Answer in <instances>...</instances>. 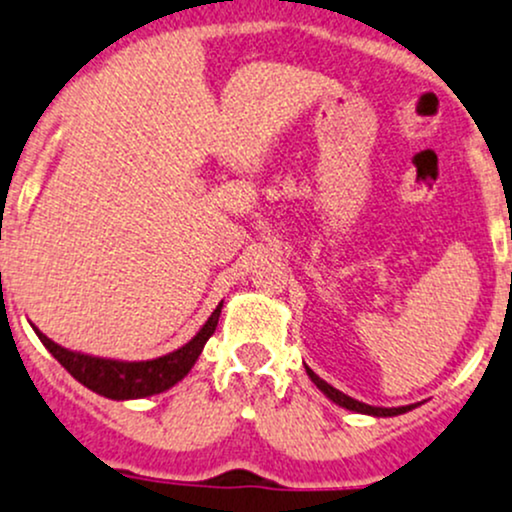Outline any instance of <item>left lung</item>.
Segmentation results:
<instances>
[{
  "instance_id": "1",
  "label": "left lung",
  "mask_w": 512,
  "mask_h": 512,
  "mask_svg": "<svg viewBox=\"0 0 512 512\" xmlns=\"http://www.w3.org/2000/svg\"><path fill=\"white\" fill-rule=\"evenodd\" d=\"M306 374L308 379L313 381V384L318 386L320 391L325 393V396L330 398L333 403H338L340 408H347V411H355V413H362V415H374V418H393V415H401V413H408L413 411L415 403H411V406H398V408H379V406H369V403H362L357 401V398L347 396V393H342L338 389H333V386L328 384V381H323L320 376L313 372L311 367H306Z\"/></svg>"
}]
</instances>
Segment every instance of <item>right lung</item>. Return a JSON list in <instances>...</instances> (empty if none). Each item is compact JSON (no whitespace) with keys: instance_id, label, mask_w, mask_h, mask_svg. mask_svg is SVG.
I'll list each match as a JSON object with an SVG mask.
<instances>
[{"instance_id":"obj_1","label":"right lung","mask_w":512,"mask_h":512,"mask_svg":"<svg viewBox=\"0 0 512 512\" xmlns=\"http://www.w3.org/2000/svg\"><path fill=\"white\" fill-rule=\"evenodd\" d=\"M221 308L223 301L218 303L216 311L211 313L209 320L201 325L199 333L187 345H182L174 352H167L162 357L140 359V362L94 357L84 355V352L67 350V347L50 340L48 335H43L36 325H33V330H36L38 340L48 347L50 355L58 359L67 372L75 376L82 386H87L89 391L111 398V401H133V398H148L155 396V393L172 389L177 381H182L184 376L192 372L196 359H199L201 350H204L206 340L216 333Z\"/></svg>"}]
</instances>
